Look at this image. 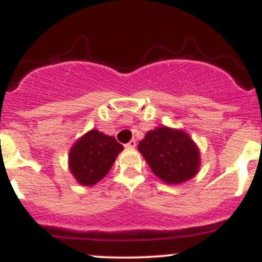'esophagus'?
Instances as JSON below:
<instances>
[{
    "mask_svg": "<svg viewBox=\"0 0 262 262\" xmlns=\"http://www.w3.org/2000/svg\"><path fill=\"white\" fill-rule=\"evenodd\" d=\"M136 145H137L136 140H134V139H132L130 142H129V143H126V144H125V148H128V149H134V148H136Z\"/></svg>",
    "mask_w": 262,
    "mask_h": 262,
    "instance_id": "1",
    "label": "esophagus"
}]
</instances>
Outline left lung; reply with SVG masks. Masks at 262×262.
<instances>
[{
    "label": "left lung",
    "mask_w": 262,
    "mask_h": 262,
    "mask_svg": "<svg viewBox=\"0 0 262 262\" xmlns=\"http://www.w3.org/2000/svg\"><path fill=\"white\" fill-rule=\"evenodd\" d=\"M138 150L151 171L169 185L188 182L199 171V148L182 129L157 126L140 140Z\"/></svg>",
    "instance_id": "1"
}]
</instances>
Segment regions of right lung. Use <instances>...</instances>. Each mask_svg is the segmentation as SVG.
<instances>
[{"mask_svg": "<svg viewBox=\"0 0 262 262\" xmlns=\"http://www.w3.org/2000/svg\"><path fill=\"white\" fill-rule=\"evenodd\" d=\"M123 145L116 138L92 129L82 136L71 148L68 168L77 183L93 186L111 170Z\"/></svg>", "mask_w": 262, "mask_h": 262, "instance_id": "obj_1", "label": "right lung"}]
</instances>
